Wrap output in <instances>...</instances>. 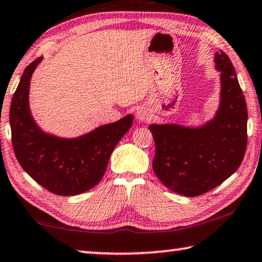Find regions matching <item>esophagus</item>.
Returning a JSON list of instances; mask_svg holds the SVG:
<instances>
[{"instance_id": "obj_1", "label": "esophagus", "mask_w": 262, "mask_h": 262, "mask_svg": "<svg viewBox=\"0 0 262 262\" xmlns=\"http://www.w3.org/2000/svg\"><path fill=\"white\" fill-rule=\"evenodd\" d=\"M135 115H136V119H138L139 121H149V119L151 118V112L148 108V107L142 106V107H140V108L136 110Z\"/></svg>"}]
</instances>
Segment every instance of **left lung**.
<instances>
[{
  "instance_id": "1",
  "label": "left lung",
  "mask_w": 262,
  "mask_h": 262,
  "mask_svg": "<svg viewBox=\"0 0 262 262\" xmlns=\"http://www.w3.org/2000/svg\"><path fill=\"white\" fill-rule=\"evenodd\" d=\"M221 97L214 116L202 126L151 123L152 169L173 192L196 197L222 184L242 164L247 146V107L235 70L225 52L214 55Z\"/></svg>"
}]
</instances>
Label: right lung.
<instances>
[{"mask_svg":"<svg viewBox=\"0 0 262 262\" xmlns=\"http://www.w3.org/2000/svg\"><path fill=\"white\" fill-rule=\"evenodd\" d=\"M41 59L37 58L24 70L12 97V148L20 167L39 185L59 196H76L100 182L115 146L132 127L133 115L78 138H59L41 130L29 105L31 77Z\"/></svg>","mask_w":262,"mask_h":262,"instance_id":"add662e5","label":"right lung"}]
</instances>
